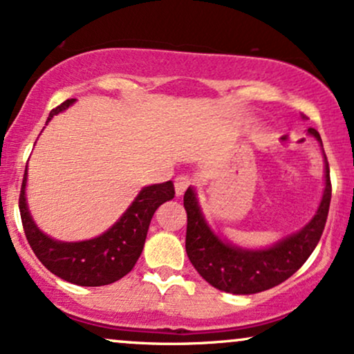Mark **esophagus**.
Here are the masks:
<instances>
[{
    "mask_svg": "<svg viewBox=\"0 0 354 354\" xmlns=\"http://www.w3.org/2000/svg\"><path fill=\"white\" fill-rule=\"evenodd\" d=\"M189 185H191L189 176H185V174H181V176H178L176 180H174V191H176L178 196H181V194H185V191L188 189Z\"/></svg>",
    "mask_w": 354,
    "mask_h": 354,
    "instance_id": "esophagus-1",
    "label": "esophagus"
}]
</instances>
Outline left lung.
I'll use <instances>...</instances> for the list:
<instances>
[{"label": "left lung", "instance_id": "obj_1", "mask_svg": "<svg viewBox=\"0 0 354 354\" xmlns=\"http://www.w3.org/2000/svg\"><path fill=\"white\" fill-rule=\"evenodd\" d=\"M308 133L323 148L319 133L315 128L308 129ZM323 156L324 189L315 216L299 231L288 234L276 241L273 246L261 248V250L236 246L219 238L203 214L196 191L191 186L186 189L185 209L188 214L186 253L191 265L203 276V279L225 293L254 295L286 281L304 265L318 245L330 211V166L324 151Z\"/></svg>", "mask_w": 354, "mask_h": 354}]
</instances>
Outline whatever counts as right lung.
Here are the masks:
<instances>
[{
  "label": "right lung",
  "instance_id": "1",
  "mask_svg": "<svg viewBox=\"0 0 354 354\" xmlns=\"http://www.w3.org/2000/svg\"><path fill=\"white\" fill-rule=\"evenodd\" d=\"M76 100H66L55 108L51 118L64 111ZM28 166L19 193V213L31 250L53 274L78 286H104L126 276L143 251L154 211L174 198L173 181L145 186L120 219L100 236L84 241H59L38 228L26 201Z\"/></svg>",
  "mask_w": 354,
  "mask_h": 354
}]
</instances>
